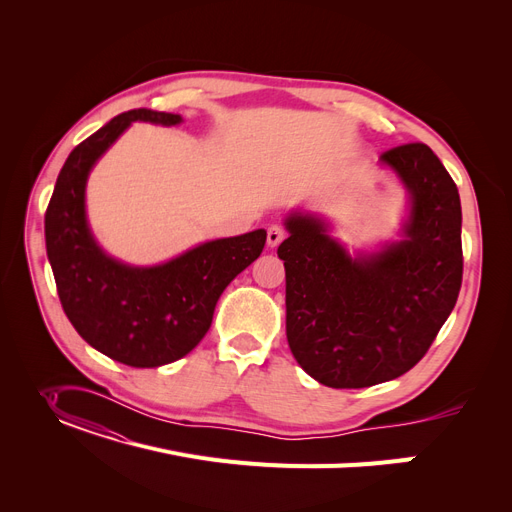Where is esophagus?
Returning <instances> with one entry per match:
<instances>
[{
  "mask_svg": "<svg viewBox=\"0 0 512 512\" xmlns=\"http://www.w3.org/2000/svg\"><path fill=\"white\" fill-rule=\"evenodd\" d=\"M284 238H286V230L282 226L272 224L270 228H267V245L270 247H278Z\"/></svg>",
  "mask_w": 512,
  "mask_h": 512,
  "instance_id": "esophagus-1",
  "label": "esophagus"
}]
</instances>
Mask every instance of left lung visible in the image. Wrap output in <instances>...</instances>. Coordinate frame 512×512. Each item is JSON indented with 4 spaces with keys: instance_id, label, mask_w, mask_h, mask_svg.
Wrapping results in <instances>:
<instances>
[{
    "instance_id": "1",
    "label": "left lung",
    "mask_w": 512,
    "mask_h": 512,
    "mask_svg": "<svg viewBox=\"0 0 512 512\" xmlns=\"http://www.w3.org/2000/svg\"><path fill=\"white\" fill-rule=\"evenodd\" d=\"M411 193L407 238L351 259L324 222L294 213L278 247L286 338L297 363L330 388H367L413 369L436 340L463 282L459 188L438 155L407 143L380 155Z\"/></svg>"
}]
</instances>
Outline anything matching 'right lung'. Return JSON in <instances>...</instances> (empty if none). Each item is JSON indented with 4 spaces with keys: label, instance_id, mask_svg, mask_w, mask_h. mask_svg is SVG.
I'll list each match as a JSON object with an SVG mask.
<instances>
[{
    "label": "right lung",
    "instance_id": "1",
    "mask_svg": "<svg viewBox=\"0 0 512 512\" xmlns=\"http://www.w3.org/2000/svg\"><path fill=\"white\" fill-rule=\"evenodd\" d=\"M134 120L172 126L182 118L141 107L76 145L45 211V247L74 330L118 363L159 367L203 340L224 288L261 255L265 230L205 242L155 267H128L105 257L87 226L85 184L95 161Z\"/></svg>",
    "mask_w": 512,
    "mask_h": 512
}]
</instances>
